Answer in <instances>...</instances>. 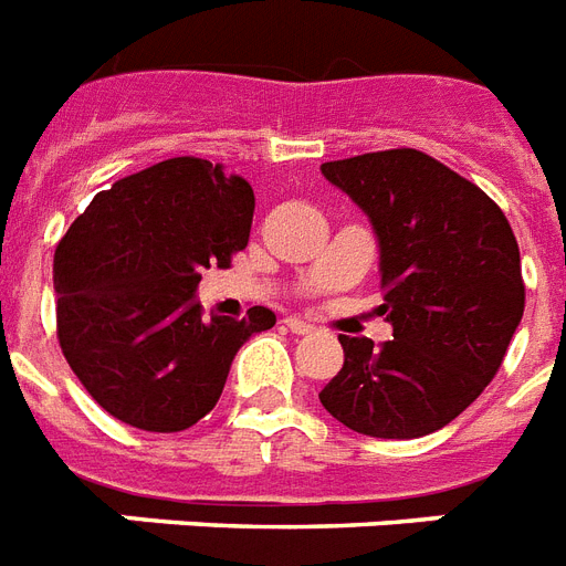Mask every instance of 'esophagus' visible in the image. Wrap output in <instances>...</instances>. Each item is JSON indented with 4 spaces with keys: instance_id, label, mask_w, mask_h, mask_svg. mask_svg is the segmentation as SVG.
Instances as JSON below:
<instances>
[{
    "instance_id": "1",
    "label": "esophagus",
    "mask_w": 566,
    "mask_h": 566,
    "mask_svg": "<svg viewBox=\"0 0 566 566\" xmlns=\"http://www.w3.org/2000/svg\"><path fill=\"white\" fill-rule=\"evenodd\" d=\"M283 324H286V327L292 329L295 336H306V333H312V329H315L312 324H306V321H301V318H286Z\"/></svg>"
}]
</instances>
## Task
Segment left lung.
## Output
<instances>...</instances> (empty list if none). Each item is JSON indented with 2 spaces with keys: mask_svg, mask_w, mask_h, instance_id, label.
Returning <instances> with one entry per match:
<instances>
[{
  "mask_svg": "<svg viewBox=\"0 0 566 566\" xmlns=\"http://www.w3.org/2000/svg\"><path fill=\"white\" fill-rule=\"evenodd\" d=\"M324 178L368 212L395 338L338 336L345 365L321 406L370 438H420L459 418L500 370L526 286L505 212L418 148L329 160Z\"/></svg>",
  "mask_w": 566,
  "mask_h": 566,
  "instance_id": "obj_1",
  "label": "left lung"
}]
</instances>
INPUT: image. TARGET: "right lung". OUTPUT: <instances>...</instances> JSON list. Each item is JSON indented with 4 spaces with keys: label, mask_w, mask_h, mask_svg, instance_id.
Listing matches in <instances>:
<instances>
[{
    "label": "right lung",
    "mask_w": 566,
    "mask_h": 566,
    "mask_svg": "<svg viewBox=\"0 0 566 566\" xmlns=\"http://www.w3.org/2000/svg\"><path fill=\"white\" fill-rule=\"evenodd\" d=\"M254 189L221 163L171 157L116 180L54 251L57 342L87 395L128 427L184 432L219 403L230 361L274 312L210 315L201 271L245 251Z\"/></svg>",
    "instance_id": "obj_1"
}]
</instances>
